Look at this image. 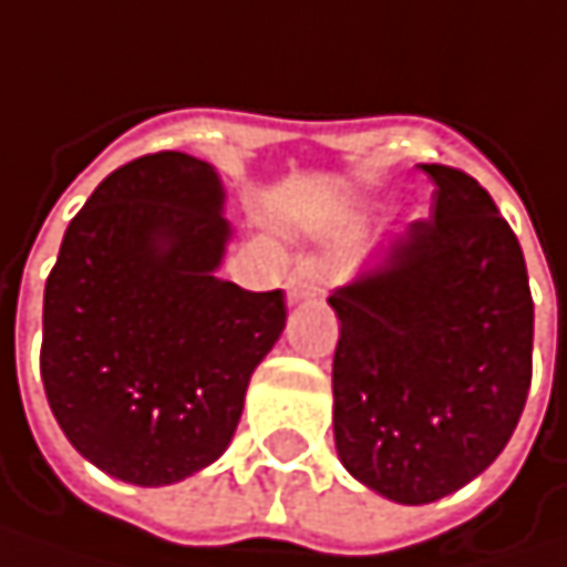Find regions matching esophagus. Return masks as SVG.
I'll return each instance as SVG.
<instances>
[{"label":"esophagus","mask_w":567,"mask_h":567,"mask_svg":"<svg viewBox=\"0 0 567 567\" xmlns=\"http://www.w3.org/2000/svg\"><path fill=\"white\" fill-rule=\"evenodd\" d=\"M328 276H331V269H328L324 262H318V259L298 262V266L288 272V279H285L288 298H291V301H311V298H318V295L324 291V285H328Z\"/></svg>","instance_id":"obj_1"}]
</instances>
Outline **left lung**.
<instances>
[{"mask_svg":"<svg viewBox=\"0 0 567 567\" xmlns=\"http://www.w3.org/2000/svg\"><path fill=\"white\" fill-rule=\"evenodd\" d=\"M435 214L331 291L334 444L363 487L435 503L499 457L533 380V295L516 233L464 172L425 165Z\"/></svg>","mask_w":567,"mask_h":567,"instance_id":"8db88e82","label":"left lung"}]
</instances>
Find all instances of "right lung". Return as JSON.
I'll list each match as a JSON object with an SVG mask.
<instances>
[{"label": "right lung", "mask_w": 567, "mask_h": 567, "mask_svg": "<svg viewBox=\"0 0 567 567\" xmlns=\"http://www.w3.org/2000/svg\"><path fill=\"white\" fill-rule=\"evenodd\" d=\"M214 165L158 152L103 181L44 285L41 383L103 474L168 487L214 464L285 328L282 291L217 276L233 239Z\"/></svg>", "instance_id": "right-lung-1"}]
</instances>
